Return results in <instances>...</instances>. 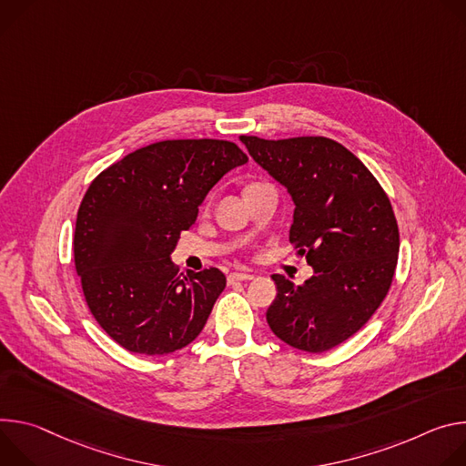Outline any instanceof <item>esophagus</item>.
I'll return each instance as SVG.
<instances>
[{
    "mask_svg": "<svg viewBox=\"0 0 466 466\" xmlns=\"http://www.w3.org/2000/svg\"><path fill=\"white\" fill-rule=\"evenodd\" d=\"M255 276L251 272H233L228 276V281L229 283H235V281H248V279H253Z\"/></svg>",
    "mask_w": 466,
    "mask_h": 466,
    "instance_id": "esophagus-1",
    "label": "esophagus"
}]
</instances>
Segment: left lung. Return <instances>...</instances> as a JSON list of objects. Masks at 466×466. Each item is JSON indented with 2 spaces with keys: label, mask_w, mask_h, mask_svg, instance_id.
<instances>
[{
  "label": "left lung",
  "mask_w": 466,
  "mask_h": 466,
  "mask_svg": "<svg viewBox=\"0 0 466 466\" xmlns=\"http://www.w3.org/2000/svg\"><path fill=\"white\" fill-rule=\"evenodd\" d=\"M257 165L296 205L289 238L315 276L294 285L279 274L267 311L274 335L322 353L363 328L385 299L400 249L389 196L355 155L326 137H240Z\"/></svg>",
  "instance_id": "left-lung-1"
}]
</instances>
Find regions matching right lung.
Listing matches in <instances>:
<instances>
[{
    "label": "right lung",
    "instance_id": "right-lung-1",
    "mask_svg": "<svg viewBox=\"0 0 466 466\" xmlns=\"http://www.w3.org/2000/svg\"><path fill=\"white\" fill-rule=\"evenodd\" d=\"M244 163L229 140H163L90 183L77 211L76 270L92 317L127 351L167 355L201 333L226 276L218 268L183 276L170 253L207 192Z\"/></svg>",
    "mask_w": 466,
    "mask_h": 466
}]
</instances>
